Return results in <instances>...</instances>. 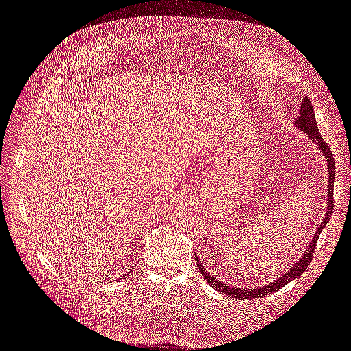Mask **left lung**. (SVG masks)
<instances>
[{
	"mask_svg": "<svg viewBox=\"0 0 351 351\" xmlns=\"http://www.w3.org/2000/svg\"><path fill=\"white\" fill-rule=\"evenodd\" d=\"M299 119L295 120V124L299 129L306 133L307 136L311 137V139L317 145V147H319V151L324 154V156L326 158V162H328V208H326V214H325V218L324 221L321 222L319 228L316 230L315 236L312 239V243L311 246L307 247V250L304 252L303 256L299 259V262H297L293 268H290L289 271H287L282 277L274 280L272 282L269 284H265L262 287H250V289H237V287H230L228 284H222L221 281H218L217 278L212 277V275L202 267V263L199 262V259L196 261L197 267H199V271L200 274L204 275L205 281H208L209 285L214 287V289L222 294H231L237 297V299H258V297H265L274 291L280 290L281 287H284L287 282L293 281L294 278H299L300 275L307 269V267L311 265V261L313 258L315 254V247H316V243H317V239H319L321 232H322V228L328 224L329 218H331L332 215V210H334V178H335V161H334V156H332V152L331 149H329L328 143L324 142V139L321 137V133H319V129H317L316 125V120H315V112H313V105L309 99V97H306L304 99H302V104H300V111H299Z\"/></svg>",
	"mask_w": 351,
	"mask_h": 351,
	"instance_id": "8db88e82",
	"label": "left lung"
}]
</instances>
